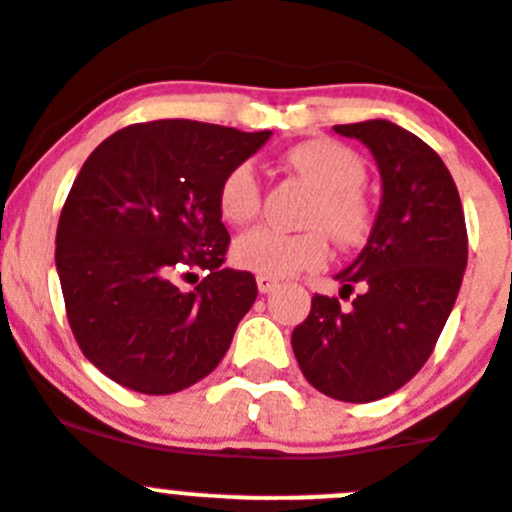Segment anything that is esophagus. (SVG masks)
I'll use <instances>...</instances> for the list:
<instances>
[{"label": "esophagus", "instance_id": "34e87169", "mask_svg": "<svg viewBox=\"0 0 512 512\" xmlns=\"http://www.w3.org/2000/svg\"><path fill=\"white\" fill-rule=\"evenodd\" d=\"M278 288V280L270 278V275H257V290L260 293H273Z\"/></svg>", "mask_w": 512, "mask_h": 512}]
</instances>
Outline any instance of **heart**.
Listing matches in <instances>:
<instances>
[{"label":"heart","mask_w":512,"mask_h":512,"mask_svg":"<svg viewBox=\"0 0 512 512\" xmlns=\"http://www.w3.org/2000/svg\"><path fill=\"white\" fill-rule=\"evenodd\" d=\"M285 163L316 188V199L308 204L303 224L311 229L298 234L257 227L242 234L232 247L237 267L270 278L316 270L329 257V239L336 245H362L370 234V206L362 196L367 181L365 160L352 147L336 140H308L288 150ZM219 214L232 227L250 224L260 214V178L252 163H237L219 186Z\"/></svg>","instance_id":"b5f03b06"}]
</instances>
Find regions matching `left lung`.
Instances as JSON below:
<instances>
[{
    "mask_svg": "<svg viewBox=\"0 0 512 512\" xmlns=\"http://www.w3.org/2000/svg\"><path fill=\"white\" fill-rule=\"evenodd\" d=\"M375 158L382 199L370 239L336 280V298L313 296L290 336L303 377L344 403L403 388L431 357L467 270V227L449 168L413 132L388 119L336 124Z\"/></svg>",
    "mask_w": 512,
    "mask_h": 512,
    "instance_id": "obj_1",
    "label": "left lung"
}]
</instances>
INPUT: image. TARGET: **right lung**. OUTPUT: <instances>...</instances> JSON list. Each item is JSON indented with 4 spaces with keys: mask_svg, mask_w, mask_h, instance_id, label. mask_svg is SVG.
I'll list each match as a JSON object with an SVG mask.
<instances>
[{
    "mask_svg": "<svg viewBox=\"0 0 512 512\" xmlns=\"http://www.w3.org/2000/svg\"><path fill=\"white\" fill-rule=\"evenodd\" d=\"M273 132L160 119L101 142L61 211L55 267L68 324L91 365L145 395L209 375L257 298L255 275L224 265L219 186ZM207 278L181 291L176 274Z\"/></svg>",
    "mask_w": 512,
    "mask_h": 512,
    "instance_id": "1",
    "label": "right lung"
}]
</instances>
